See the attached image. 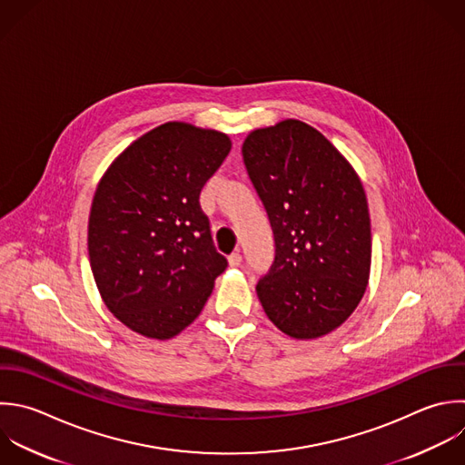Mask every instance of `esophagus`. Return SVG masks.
<instances>
[{
  "mask_svg": "<svg viewBox=\"0 0 465 465\" xmlns=\"http://www.w3.org/2000/svg\"><path fill=\"white\" fill-rule=\"evenodd\" d=\"M227 262H229L231 267H238V265L242 263V254H240V252H232V254L227 258Z\"/></svg>",
  "mask_w": 465,
  "mask_h": 465,
  "instance_id": "obj_1",
  "label": "esophagus"
}]
</instances>
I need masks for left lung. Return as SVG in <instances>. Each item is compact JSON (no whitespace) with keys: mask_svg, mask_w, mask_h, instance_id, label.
<instances>
[{"mask_svg":"<svg viewBox=\"0 0 465 465\" xmlns=\"http://www.w3.org/2000/svg\"><path fill=\"white\" fill-rule=\"evenodd\" d=\"M242 154L274 234V262L256 285L262 307L291 338H320L352 314L369 282L363 185L340 151L300 120L252 131Z\"/></svg>","mask_w":465,"mask_h":465,"instance_id":"1","label":"left lung"}]
</instances>
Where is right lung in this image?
<instances>
[{"instance_id":"right-lung-1","label":"right lung","mask_w":465,"mask_h":465,"mask_svg":"<svg viewBox=\"0 0 465 465\" xmlns=\"http://www.w3.org/2000/svg\"><path fill=\"white\" fill-rule=\"evenodd\" d=\"M229 151L223 133L169 122L133 142L98 183L91 269L109 311L142 336L182 332L227 267L200 193Z\"/></svg>"}]
</instances>
